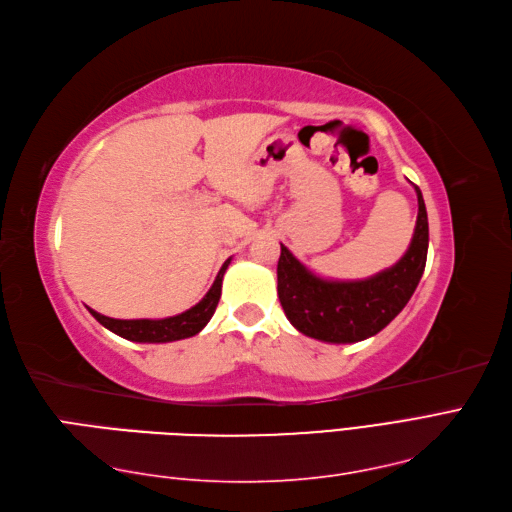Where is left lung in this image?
<instances>
[{
	"instance_id": "1",
	"label": "left lung",
	"mask_w": 512,
	"mask_h": 512,
	"mask_svg": "<svg viewBox=\"0 0 512 512\" xmlns=\"http://www.w3.org/2000/svg\"><path fill=\"white\" fill-rule=\"evenodd\" d=\"M417 226L406 254L367 280H323L284 245L278 260V297L293 326L326 343H358L378 334L413 297L428 258V213L419 186Z\"/></svg>"
}]
</instances>
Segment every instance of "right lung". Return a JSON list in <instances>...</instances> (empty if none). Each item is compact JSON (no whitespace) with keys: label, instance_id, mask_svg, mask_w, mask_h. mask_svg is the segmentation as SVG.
Segmentation results:
<instances>
[{"label":"right lung","instance_id":"obj_1","mask_svg":"<svg viewBox=\"0 0 512 512\" xmlns=\"http://www.w3.org/2000/svg\"><path fill=\"white\" fill-rule=\"evenodd\" d=\"M228 265H230V258L219 269L213 286H210V291L202 297V302L195 304L189 310H184V313H180L176 317H167V319H112V317L95 313L93 308H89V313L99 323H102L104 328L123 336V339L134 341V343H171V341L189 339V336H195L197 332H202L206 323L210 321V317L215 315V308H217L219 297H221L223 273H226Z\"/></svg>","mask_w":512,"mask_h":512}]
</instances>
